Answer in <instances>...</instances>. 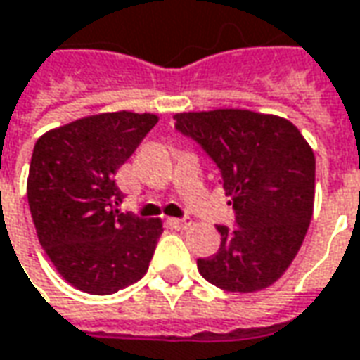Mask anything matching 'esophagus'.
<instances>
[{
    "label": "esophagus",
    "instance_id": "esophagus-1",
    "mask_svg": "<svg viewBox=\"0 0 360 360\" xmlns=\"http://www.w3.org/2000/svg\"><path fill=\"white\" fill-rule=\"evenodd\" d=\"M173 226L175 229H189L191 226V219H187V217H183V219H173Z\"/></svg>",
    "mask_w": 360,
    "mask_h": 360
}]
</instances>
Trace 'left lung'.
Wrapping results in <instances>:
<instances>
[{
	"mask_svg": "<svg viewBox=\"0 0 360 360\" xmlns=\"http://www.w3.org/2000/svg\"><path fill=\"white\" fill-rule=\"evenodd\" d=\"M175 128L197 141L221 171L236 229L217 226V254L199 258L200 276L236 293L282 278L314 214L315 158L292 122L250 110L183 112Z\"/></svg>",
	"mask_w": 360,
	"mask_h": 360,
	"instance_id": "left-lung-1",
	"label": "left lung"
}]
</instances>
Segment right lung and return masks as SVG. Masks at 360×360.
<instances>
[{
	"label": "right lung",
	"instance_id": "1",
	"mask_svg": "<svg viewBox=\"0 0 360 360\" xmlns=\"http://www.w3.org/2000/svg\"><path fill=\"white\" fill-rule=\"evenodd\" d=\"M158 124L155 114H96L37 139L27 199L37 236L77 290L110 295L148 272L163 226L118 211L116 173Z\"/></svg>",
	"mask_w": 360,
	"mask_h": 360
}]
</instances>
